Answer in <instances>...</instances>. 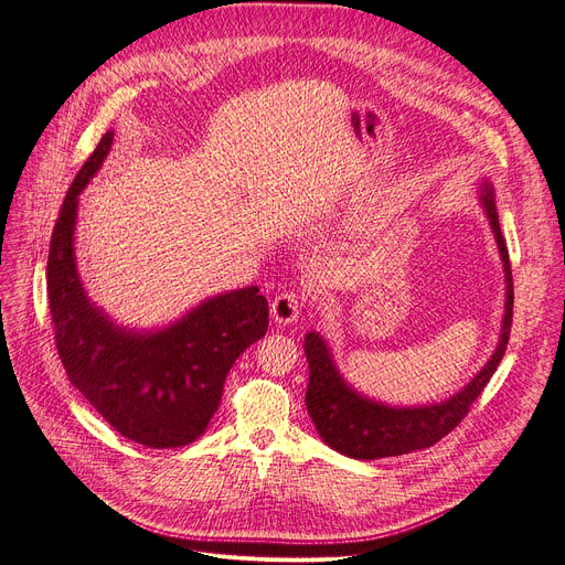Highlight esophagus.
<instances>
[{"label": "esophagus", "mask_w": 565, "mask_h": 565, "mask_svg": "<svg viewBox=\"0 0 565 565\" xmlns=\"http://www.w3.org/2000/svg\"><path fill=\"white\" fill-rule=\"evenodd\" d=\"M300 309H302L300 296L294 294V290H284V294H279L275 300H271L269 315L277 326H288L300 317Z\"/></svg>", "instance_id": "esophagus-1"}]
</instances>
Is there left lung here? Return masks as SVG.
I'll list each match as a JSON object with an SVG mask.
<instances>
[{
	"instance_id": "obj_1",
	"label": "left lung",
	"mask_w": 565,
	"mask_h": 565,
	"mask_svg": "<svg viewBox=\"0 0 565 565\" xmlns=\"http://www.w3.org/2000/svg\"><path fill=\"white\" fill-rule=\"evenodd\" d=\"M479 200H482L484 214L493 230V237L500 250V260L505 269V317L500 326V340L487 365L479 370L475 377L447 401L433 405H414V407H395L386 403H377L359 393L344 382L328 342L317 330L307 332L305 353L309 363V384L305 393L307 412L315 422L321 440L349 458L359 461H374V458L401 456L416 449L433 447L440 443L447 433H451L470 405L484 391L498 363L503 361L510 328H512V307H514V286L510 254L505 246V237L500 233L498 212H495V191L489 181L479 185Z\"/></svg>"
}]
</instances>
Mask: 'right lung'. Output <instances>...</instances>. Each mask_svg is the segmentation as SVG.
Returning a JSON list of instances; mask_svg holds the SVG:
<instances>
[{
    "mask_svg": "<svg viewBox=\"0 0 565 565\" xmlns=\"http://www.w3.org/2000/svg\"><path fill=\"white\" fill-rule=\"evenodd\" d=\"M111 143L109 130L83 162L51 237L46 275L55 344L72 386L122 437L153 449L185 447L212 422L239 353L267 332V300L258 286L230 290L158 330L122 328L90 302L74 256L76 212Z\"/></svg>",
    "mask_w": 565,
    "mask_h": 565,
    "instance_id": "obj_1",
    "label": "right lung"
}]
</instances>
